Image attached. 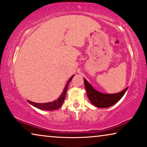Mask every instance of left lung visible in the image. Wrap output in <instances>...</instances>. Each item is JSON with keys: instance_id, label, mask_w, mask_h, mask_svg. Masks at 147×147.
I'll use <instances>...</instances> for the list:
<instances>
[{"instance_id": "obj_1", "label": "left lung", "mask_w": 147, "mask_h": 147, "mask_svg": "<svg viewBox=\"0 0 147 147\" xmlns=\"http://www.w3.org/2000/svg\"><path fill=\"white\" fill-rule=\"evenodd\" d=\"M84 80L86 93L90 101L93 105L98 108H108L113 106L121 99L128 89L127 87L123 91L113 94H103L94 89L85 79Z\"/></svg>"}]
</instances>
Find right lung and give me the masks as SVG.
Here are the masks:
<instances>
[{
  "instance_id": "obj_1",
  "label": "right lung",
  "mask_w": 147,
  "mask_h": 147,
  "mask_svg": "<svg viewBox=\"0 0 147 147\" xmlns=\"http://www.w3.org/2000/svg\"><path fill=\"white\" fill-rule=\"evenodd\" d=\"M74 76V75L72 76L70 78V79L68 80L67 83L66 84L65 87L64 88L63 93H62L61 95L59 96V98H58L57 100H55V101L47 102V103H36V102L29 101V100H27V102H29V104H31L32 106H35V107L43 110H55L58 109V108L61 107L62 104H63V102L64 101V100H65L66 92H67V90L68 88V85H69V83L71 82V80H72V78H73Z\"/></svg>"
}]
</instances>
